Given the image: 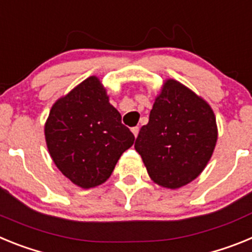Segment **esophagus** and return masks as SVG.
<instances>
[{"label": "esophagus", "mask_w": 252, "mask_h": 252, "mask_svg": "<svg viewBox=\"0 0 252 252\" xmlns=\"http://www.w3.org/2000/svg\"><path fill=\"white\" fill-rule=\"evenodd\" d=\"M131 131H132L133 136L137 137V135H139V127H132L131 128Z\"/></svg>", "instance_id": "obj_1"}]
</instances>
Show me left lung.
Here are the masks:
<instances>
[{
  "instance_id": "1",
  "label": "left lung",
  "mask_w": 252,
  "mask_h": 252,
  "mask_svg": "<svg viewBox=\"0 0 252 252\" xmlns=\"http://www.w3.org/2000/svg\"><path fill=\"white\" fill-rule=\"evenodd\" d=\"M217 137L216 116L208 102L180 82L166 79L135 149L154 183L178 189L204 170Z\"/></svg>"
}]
</instances>
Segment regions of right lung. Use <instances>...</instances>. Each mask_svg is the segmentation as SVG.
I'll return each instance as SVG.
<instances>
[{
  "instance_id": "obj_1",
  "label": "right lung",
  "mask_w": 252,
  "mask_h": 252,
  "mask_svg": "<svg viewBox=\"0 0 252 252\" xmlns=\"http://www.w3.org/2000/svg\"><path fill=\"white\" fill-rule=\"evenodd\" d=\"M44 133L57 168L83 189L103 184L135 140L95 75L55 101Z\"/></svg>"
}]
</instances>
